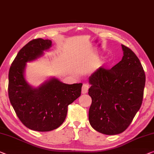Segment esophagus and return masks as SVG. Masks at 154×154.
I'll use <instances>...</instances> for the list:
<instances>
[{"label":"esophagus","instance_id":"1","mask_svg":"<svg viewBox=\"0 0 154 154\" xmlns=\"http://www.w3.org/2000/svg\"><path fill=\"white\" fill-rule=\"evenodd\" d=\"M89 90V85L88 84L84 83L82 86V94H86Z\"/></svg>","mask_w":154,"mask_h":154}]
</instances>
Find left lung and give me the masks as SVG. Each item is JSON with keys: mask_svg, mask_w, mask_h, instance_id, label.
I'll return each mask as SVG.
<instances>
[{"mask_svg": "<svg viewBox=\"0 0 154 154\" xmlns=\"http://www.w3.org/2000/svg\"><path fill=\"white\" fill-rule=\"evenodd\" d=\"M124 56L110 69L100 67L89 78L92 98L89 122L106 135L124 132L140 110L144 96L145 73L140 60L122 44Z\"/></svg>", "mask_w": 154, "mask_h": 154, "instance_id": "obj_1", "label": "left lung"}]
</instances>
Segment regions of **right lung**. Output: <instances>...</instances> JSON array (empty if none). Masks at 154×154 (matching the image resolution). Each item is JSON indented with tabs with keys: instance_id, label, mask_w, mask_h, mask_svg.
I'll return each instance as SVG.
<instances>
[{
	"instance_id": "right-lung-1",
	"label": "right lung",
	"mask_w": 154,
	"mask_h": 154,
	"mask_svg": "<svg viewBox=\"0 0 154 154\" xmlns=\"http://www.w3.org/2000/svg\"><path fill=\"white\" fill-rule=\"evenodd\" d=\"M51 44L49 39L31 40L19 51L9 71V99L18 118L27 128L40 132L54 130L63 123L68 106L81 96L82 85L55 79L37 88L27 83L23 75L26 62L41 56Z\"/></svg>"
}]
</instances>
